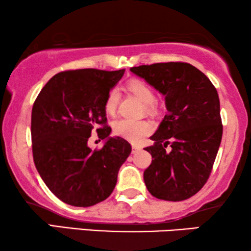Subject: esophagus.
Returning <instances> with one entry per match:
<instances>
[{"label": "esophagus", "instance_id": "34e87169", "mask_svg": "<svg viewBox=\"0 0 251 251\" xmlns=\"http://www.w3.org/2000/svg\"><path fill=\"white\" fill-rule=\"evenodd\" d=\"M140 150H142V147H140V146L132 145V154H136L137 152H139Z\"/></svg>", "mask_w": 251, "mask_h": 251}]
</instances>
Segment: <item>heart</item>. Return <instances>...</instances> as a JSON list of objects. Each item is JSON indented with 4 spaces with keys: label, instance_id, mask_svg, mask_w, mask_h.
<instances>
[{
    "label": "heart",
    "instance_id": "b5f03b06",
    "mask_svg": "<svg viewBox=\"0 0 251 251\" xmlns=\"http://www.w3.org/2000/svg\"><path fill=\"white\" fill-rule=\"evenodd\" d=\"M129 91L136 96L143 104L147 105V111L153 112L155 95L152 88L144 81L132 80L128 83ZM120 100V91L118 88H113L106 96L105 111L109 115H114L118 108ZM153 126L145 120H132V119H120L113 123V130L116 136L122 137L129 142L138 143L140 139L149 135L152 131Z\"/></svg>",
    "mask_w": 251,
    "mask_h": 251
}]
</instances>
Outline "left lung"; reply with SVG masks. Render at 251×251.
Wrapping results in <instances>:
<instances>
[{
	"instance_id": "1",
	"label": "left lung",
	"mask_w": 251,
	"mask_h": 251,
	"mask_svg": "<svg viewBox=\"0 0 251 251\" xmlns=\"http://www.w3.org/2000/svg\"><path fill=\"white\" fill-rule=\"evenodd\" d=\"M166 99L168 113L146 147L152 163L144 181L153 197L183 201L207 183L222 142L218 94L210 80L187 63H157L130 68ZM168 146L172 147L166 151Z\"/></svg>"
}]
</instances>
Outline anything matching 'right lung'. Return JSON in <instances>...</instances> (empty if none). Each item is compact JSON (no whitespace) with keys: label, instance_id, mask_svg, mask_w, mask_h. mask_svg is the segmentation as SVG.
<instances>
[{"label":"right lung","instance_id":"right-lung-1","mask_svg":"<svg viewBox=\"0 0 251 251\" xmlns=\"http://www.w3.org/2000/svg\"><path fill=\"white\" fill-rule=\"evenodd\" d=\"M125 70L84 68L60 72L50 78L32 109L34 163L48 188L65 203L91 207L114 190L120 167L131 153L121 137H109L105 100ZM105 139L92 151L87 139L96 126Z\"/></svg>","mask_w":251,"mask_h":251}]
</instances>
